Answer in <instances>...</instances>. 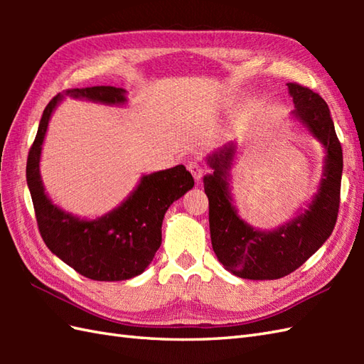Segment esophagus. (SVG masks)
<instances>
[{
	"label": "esophagus",
	"mask_w": 364,
	"mask_h": 364,
	"mask_svg": "<svg viewBox=\"0 0 364 364\" xmlns=\"http://www.w3.org/2000/svg\"><path fill=\"white\" fill-rule=\"evenodd\" d=\"M188 168H189V172L192 173V176H194L196 181L202 180V176L205 175V167H203L202 162L192 161V162H189V164H188Z\"/></svg>",
	"instance_id": "obj_1"
}]
</instances>
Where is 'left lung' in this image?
Here are the masks:
<instances>
[{
    "label": "left lung",
    "instance_id": "1",
    "mask_svg": "<svg viewBox=\"0 0 364 364\" xmlns=\"http://www.w3.org/2000/svg\"><path fill=\"white\" fill-rule=\"evenodd\" d=\"M296 117L326 146V178L310 208L272 233L253 230L237 218L228 194L227 172L235 146L210 158L213 175L203 178L210 200V231L215 257L230 272L249 280H277L299 269L318 252L335 228L341 202L343 149L323 98L299 82H288Z\"/></svg>",
    "mask_w": 364,
    "mask_h": 364
}]
</instances>
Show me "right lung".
I'll list each match as a JSON object with an SVG mask.
<instances>
[{
  "instance_id": "1",
  "label": "right lung",
  "mask_w": 364,
  "mask_h": 364,
  "mask_svg": "<svg viewBox=\"0 0 364 364\" xmlns=\"http://www.w3.org/2000/svg\"><path fill=\"white\" fill-rule=\"evenodd\" d=\"M68 95L102 103H123V89L94 86L68 89ZM60 95L51 98L38 123L26 162V181L36 220L46 247L65 264L90 280L120 282L142 274L161 245L164 214L175 200L194 186L184 166L145 175L125 203L98 220H80L65 214L46 198L38 175L42 142L50 115Z\"/></svg>"
}]
</instances>
